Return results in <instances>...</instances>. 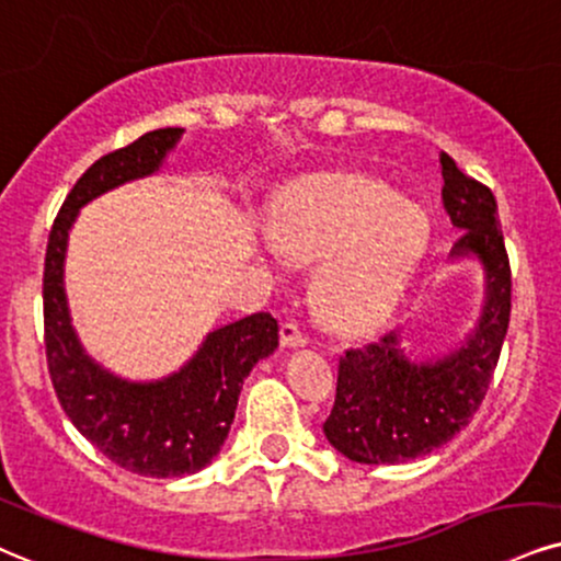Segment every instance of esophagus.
Listing matches in <instances>:
<instances>
[{
  "instance_id": "esophagus-1",
  "label": "esophagus",
  "mask_w": 561,
  "mask_h": 561,
  "mask_svg": "<svg viewBox=\"0 0 561 561\" xmlns=\"http://www.w3.org/2000/svg\"><path fill=\"white\" fill-rule=\"evenodd\" d=\"M307 335L301 333L299 324L294 322H283L280 324V345L283 348H304L307 345Z\"/></svg>"
}]
</instances>
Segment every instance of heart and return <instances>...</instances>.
I'll return each mask as SVG.
<instances>
[{
	"instance_id": "1",
	"label": "heart",
	"mask_w": 561,
	"mask_h": 561,
	"mask_svg": "<svg viewBox=\"0 0 561 561\" xmlns=\"http://www.w3.org/2000/svg\"><path fill=\"white\" fill-rule=\"evenodd\" d=\"M426 210L375 176L335 171L280 199L270 237L283 257L320 262L314 291L343 328H362L398 301L428 244Z\"/></svg>"
}]
</instances>
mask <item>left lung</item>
<instances>
[{
  "label": "left lung",
  "instance_id": "obj_1",
  "mask_svg": "<svg viewBox=\"0 0 561 561\" xmlns=\"http://www.w3.org/2000/svg\"><path fill=\"white\" fill-rule=\"evenodd\" d=\"M442 205L460 237L447 262H476L481 307L473 328L445 351H411V328L385 333L337 364L335 405L322 432L343 458L396 466L447 445L479 411L510 324V262L492 190L439 153Z\"/></svg>",
  "mask_w": 561,
  "mask_h": 561
}]
</instances>
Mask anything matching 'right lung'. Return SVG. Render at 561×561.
I'll return each mask as SVG.
<instances>
[{
	"label": "right lung",
	"instance_id": "right-lung-1",
	"mask_svg": "<svg viewBox=\"0 0 561 561\" xmlns=\"http://www.w3.org/2000/svg\"><path fill=\"white\" fill-rule=\"evenodd\" d=\"M182 137V127L153 129L90 165L54 220L44 270L46 358L61 408L108 460L150 479H182L210 466L231 432L241 385L278 348V320L257 312L207 333L171 375L127 379L95 362L75 330L65 265L80 210L116 186L158 174Z\"/></svg>",
	"mask_w": 561,
	"mask_h": 561
}]
</instances>
